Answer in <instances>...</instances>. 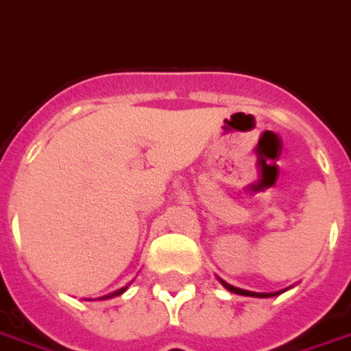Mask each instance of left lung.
Segmentation results:
<instances>
[{
	"mask_svg": "<svg viewBox=\"0 0 351 351\" xmlns=\"http://www.w3.org/2000/svg\"><path fill=\"white\" fill-rule=\"evenodd\" d=\"M220 283L226 287L230 293H235V295H243V296H256V298H268V296H276L281 293V291H279V293H252V291H245V289H239V287L230 285V283L222 281V279H220Z\"/></svg>",
	"mask_w": 351,
	"mask_h": 351,
	"instance_id": "obj_1",
	"label": "left lung"
}]
</instances>
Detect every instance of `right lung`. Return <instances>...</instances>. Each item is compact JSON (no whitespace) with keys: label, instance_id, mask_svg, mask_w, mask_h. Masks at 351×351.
Returning a JSON list of instances; mask_svg holds the SVG:
<instances>
[{"label":"right lung","instance_id":"right-lung-1","mask_svg":"<svg viewBox=\"0 0 351 351\" xmlns=\"http://www.w3.org/2000/svg\"><path fill=\"white\" fill-rule=\"evenodd\" d=\"M125 289H127V287H123V289H119V291H114V293H110V295H106V296H102V300H104V298H112V296H119V295H121V293H125Z\"/></svg>","mask_w":351,"mask_h":351}]
</instances>
